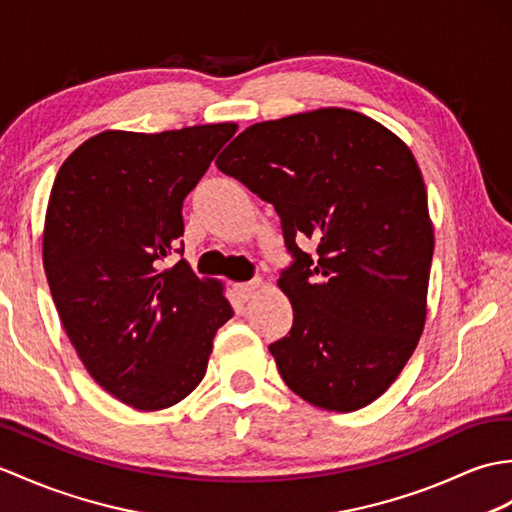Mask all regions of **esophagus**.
I'll list each match as a JSON object with an SVG mask.
<instances>
[{
	"mask_svg": "<svg viewBox=\"0 0 512 512\" xmlns=\"http://www.w3.org/2000/svg\"><path fill=\"white\" fill-rule=\"evenodd\" d=\"M259 288H261V281L259 279L248 281V283H237L235 285V294H237V299H240V301H248Z\"/></svg>",
	"mask_w": 512,
	"mask_h": 512,
	"instance_id": "1",
	"label": "esophagus"
}]
</instances>
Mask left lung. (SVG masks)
<instances>
[{"mask_svg": "<svg viewBox=\"0 0 512 512\" xmlns=\"http://www.w3.org/2000/svg\"><path fill=\"white\" fill-rule=\"evenodd\" d=\"M216 165L279 213L294 323L268 349L283 382L318 408H364L425 325L434 233L410 148L362 113L320 109L248 126Z\"/></svg>", "mask_w": 512, "mask_h": 512, "instance_id": "left-lung-1", "label": "left lung"}]
</instances>
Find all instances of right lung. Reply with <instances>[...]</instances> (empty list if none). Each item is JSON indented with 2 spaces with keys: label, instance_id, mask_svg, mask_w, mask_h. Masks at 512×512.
<instances>
[{
  "label": "right lung",
  "instance_id": "add662e5",
  "mask_svg": "<svg viewBox=\"0 0 512 512\" xmlns=\"http://www.w3.org/2000/svg\"><path fill=\"white\" fill-rule=\"evenodd\" d=\"M235 130H106L56 174L43 233L52 299L89 375L137 410L185 399L233 316L218 281L163 259L183 253V200Z\"/></svg>",
  "mask_w": 512,
  "mask_h": 512
}]
</instances>
